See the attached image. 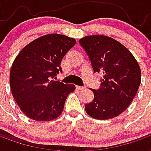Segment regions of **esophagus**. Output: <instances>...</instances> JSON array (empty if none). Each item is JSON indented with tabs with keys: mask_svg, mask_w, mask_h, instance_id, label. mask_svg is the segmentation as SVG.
I'll use <instances>...</instances> for the list:
<instances>
[{
	"mask_svg": "<svg viewBox=\"0 0 151 151\" xmlns=\"http://www.w3.org/2000/svg\"><path fill=\"white\" fill-rule=\"evenodd\" d=\"M76 88L78 89V90H79V91H83V90L85 89V87H84V86H76Z\"/></svg>",
	"mask_w": 151,
	"mask_h": 151,
	"instance_id": "34e87169",
	"label": "esophagus"
}]
</instances>
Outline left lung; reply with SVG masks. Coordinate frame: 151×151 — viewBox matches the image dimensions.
<instances>
[{"mask_svg": "<svg viewBox=\"0 0 151 151\" xmlns=\"http://www.w3.org/2000/svg\"><path fill=\"white\" fill-rule=\"evenodd\" d=\"M88 55L94 73L103 78L92 89L93 101L86 104L90 116L108 120L119 116L132 103L141 83L138 63L123 44L105 35H88L79 40Z\"/></svg>", "mask_w": 151, "mask_h": 151, "instance_id": "obj_1", "label": "left lung"}]
</instances>
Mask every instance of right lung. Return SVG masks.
<instances>
[{
    "label": "right lung",
    "instance_id": "1",
    "mask_svg": "<svg viewBox=\"0 0 151 151\" xmlns=\"http://www.w3.org/2000/svg\"><path fill=\"white\" fill-rule=\"evenodd\" d=\"M76 40L49 34L25 46L12 65L9 85L22 112L38 121L54 120L62 113L67 96L75 86L52 78L62 72L60 62Z\"/></svg>",
    "mask_w": 151,
    "mask_h": 151
}]
</instances>
